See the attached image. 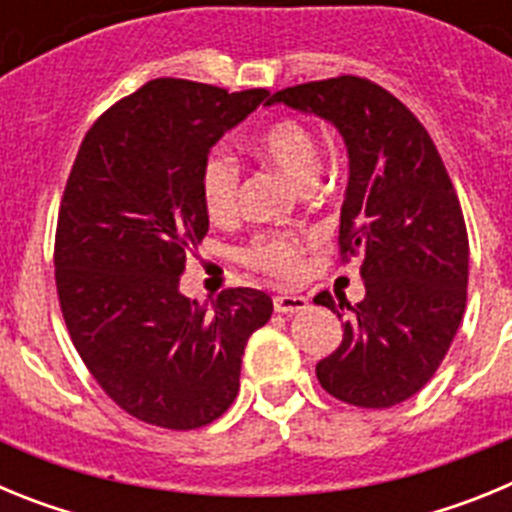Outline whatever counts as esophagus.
Returning <instances> with one entry per match:
<instances>
[{
	"label": "esophagus",
	"instance_id": "1",
	"mask_svg": "<svg viewBox=\"0 0 512 512\" xmlns=\"http://www.w3.org/2000/svg\"><path fill=\"white\" fill-rule=\"evenodd\" d=\"M307 307H310V302H307V297H302V295H277L274 297V310L277 312H287V315H292V312H305Z\"/></svg>",
	"mask_w": 512,
	"mask_h": 512
}]
</instances>
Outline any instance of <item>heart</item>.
<instances>
[{
    "mask_svg": "<svg viewBox=\"0 0 512 512\" xmlns=\"http://www.w3.org/2000/svg\"><path fill=\"white\" fill-rule=\"evenodd\" d=\"M251 151L266 164L282 169L289 179L307 187L320 166L318 138L305 122L284 117L251 138ZM241 166L233 153L215 148L200 169V197L210 217H230L238 207ZM243 261L271 277H295L302 264V238L295 233H261L243 248Z\"/></svg>",
    "mask_w": 512,
    "mask_h": 512,
    "instance_id": "obj_1",
    "label": "heart"
}]
</instances>
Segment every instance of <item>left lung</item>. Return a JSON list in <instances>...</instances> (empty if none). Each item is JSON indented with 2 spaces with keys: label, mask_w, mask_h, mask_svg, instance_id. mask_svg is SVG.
Returning a JSON list of instances; mask_svg holds the SVG:
<instances>
[{
  "label": "left lung",
  "mask_w": 512,
  "mask_h": 512,
  "mask_svg": "<svg viewBox=\"0 0 512 512\" xmlns=\"http://www.w3.org/2000/svg\"><path fill=\"white\" fill-rule=\"evenodd\" d=\"M323 117L348 151L341 256H361L364 300L330 292L318 305L354 312L341 346L318 361L328 395L356 408H392L436 374L467 307L469 238L446 166L418 117L361 76L310 81L269 104Z\"/></svg>",
  "instance_id": "obj_1"
}]
</instances>
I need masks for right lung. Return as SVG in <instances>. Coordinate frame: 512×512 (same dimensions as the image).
<instances>
[{
    "label": "right lung",
    "mask_w": 512,
    "mask_h": 512,
    "mask_svg": "<svg viewBox=\"0 0 512 512\" xmlns=\"http://www.w3.org/2000/svg\"><path fill=\"white\" fill-rule=\"evenodd\" d=\"M261 102L266 89L153 79L94 122L71 166L53 256L63 320L99 387L143 423L192 431L220 418L274 310L261 289H225L212 307L179 292L210 228L202 164Z\"/></svg>",
    "instance_id": "right-lung-1"
}]
</instances>
